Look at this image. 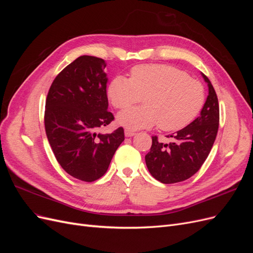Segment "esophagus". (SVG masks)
<instances>
[{
    "instance_id": "obj_1",
    "label": "esophagus",
    "mask_w": 253,
    "mask_h": 253,
    "mask_svg": "<svg viewBox=\"0 0 253 253\" xmlns=\"http://www.w3.org/2000/svg\"><path fill=\"white\" fill-rule=\"evenodd\" d=\"M136 133L135 132H133V131H131V129H125V135L126 136V137H133L134 135H135Z\"/></svg>"
}]
</instances>
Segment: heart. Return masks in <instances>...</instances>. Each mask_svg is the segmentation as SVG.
Instances as JSON below:
<instances>
[{
  "instance_id": "heart-1",
  "label": "heart",
  "mask_w": 253,
  "mask_h": 253,
  "mask_svg": "<svg viewBox=\"0 0 253 253\" xmlns=\"http://www.w3.org/2000/svg\"><path fill=\"white\" fill-rule=\"evenodd\" d=\"M114 108L122 110L142 100L143 106L125 110L117 122L127 129L149 128L158 124L163 131H177L192 122L202 111L206 93L203 84L174 66L137 65L129 80L117 76L109 85Z\"/></svg>"
}]
</instances>
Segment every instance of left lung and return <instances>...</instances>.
<instances>
[{"instance_id":"1","label":"left lung","mask_w":253,"mask_h":253,"mask_svg":"<svg viewBox=\"0 0 253 253\" xmlns=\"http://www.w3.org/2000/svg\"><path fill=\"white\" fill-rule=\"evenodd\" d=\"M202 76L208 83L209 95L200 116L176 134L170 135L175 139L173 142L164 143L158 141L157 136L152 137V147L145 155V164L153 177L163 183L183 181L194 175L215 141L219 124L218 100L208 77L203 73Z\"/></svg>"}]
</instances>
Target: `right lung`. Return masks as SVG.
<instances>
[{"instance_id":"add662e5","label":"right lung","mask_w":253,"mask_h":253,"mask_svg":"<svg viewBox=\"0 0 253 253\" xmlns=\"http://www.w3.org/2000/svg\"><path fill=\"white\" fill-rule=\"evenodd\" d=\"M103 59L81 56L51 83L45 104V132L57 162L73 177L91 182L108 171L125 140L124 128L97 133L114 120L108 111Z\"/></svg>"}]
</instances>
